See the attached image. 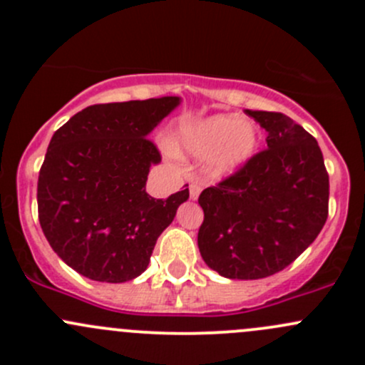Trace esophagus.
Returning <instances> with one entry per match:
<instances>
[{
	"mask_svg": "<svg viewBox=\"0 0 365 365\" xmlns=\"http://www.w3.org/2000/svg\"><path fill=\"white\" fill-rule=\"evenodd\" d=\"M189 192H190V200H197V196H200L201 192V185L197 182H192L189 185Z\"/></svg>",
	"mask_w": 365,
	"mask_h": 365,
	"instance_id": "esophagus-1",
	"label": "esophagus"
}]
</instances>
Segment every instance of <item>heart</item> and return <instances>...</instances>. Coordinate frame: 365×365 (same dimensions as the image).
Here are the masks:
<instances>
[{"mask_svg":"<svg viewBox=\"0 0 365 365\" xmlns=\"http://www.w3.org/2000/svg\"><path fill=\"white\" fill-rule=\"evenodd\" d=\"M259 141L257 127L233 114H217L180 128V148L196 157L210 155L212 175L226 176L254 155Z\"/></svg>","mask_w":365,"mask_h":365,"instance_id":"heart-1","label":"heart"}]
</instances>
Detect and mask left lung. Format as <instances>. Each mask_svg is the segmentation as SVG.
<instances>
[{
    "mask_svg": "<svg viewBox=\"0 0 365 365\" xmlns=\"http://www.w3.org/2000/svg\"><path fill=\"white\" fill-rule=\"evenodd\" d=\"M267 135V150L200 194L205 212L197 247L227 279H263L284 270L325 226L329 173L318 141L289 116L245 111Z\"/></svg>",
    "mask_w": 365,
    "mask_h": 365,
    "instance_id": "obj_1",
    "label": "left lung"
}]
</instances>
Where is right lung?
Here are the masks:
<instances>
[{"label": "right lung", "mask_w": 365, "mask_h": 365, "mask_svg": "<svg viewBox=\"0 0 365 365\" xmlns=\"http://www.w3.org/2000/svg\"><path fill=\"white\" fill-rule=\"evenodd\" d=\"M178 97L95 104L54 132L38 175V220L53 251L98 282L132 281L146 270L162 231L189 189L155 200L146 192L160 152L148 134Z\"/></svg>", "instance_id": "1"}]
</instances>
